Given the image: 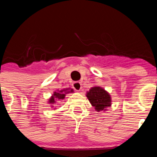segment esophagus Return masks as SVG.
Returning <instances> with one entry per match:
<instances>
[{
	"label": "esophagus",
	"mask_w": 157,
	"mask_h": 157,
	"mask_svg": "<svg viewBox=\"0 0 157 157\" xmlns=\"http://www.w3.org/2000/svg\"><path fill=\"white\" fill-rule=\"evenodd\" d=\"M73 88H74L76 91H80L82 89V84L79 82H75L73 83Z\"/></svg>",
	"instance_id": "34e87169"
}]
</instances>
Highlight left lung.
Listing matches in <instances>:
<instances>
[{
	"label": "left lung",
	"mask_w": 157,
	"mask_h": 157,
	"mask_svg": "<svg viewBox=\"0 0 157 157\" xmlns=\"http://www.w3.org/2000/svg\"><path fill=\"white\" fill-rule=\"evenodd\" d=\"M86 97L97 112L106 111L108 107L112 105V98L105 89L100 86H94L86 92Z\"/></svg>",
	"instance_id": "left-lung-1"
}]
</instances>
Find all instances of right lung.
Segmentation results:
<instances>
[{
    "mask_svg": "<svg viewBox=\"0 0 157 157\" xmlns=\"http://www.w3.org/2000/svg\"><path fill=\"white\" fill-rule=\"evenodd\" d=\"M69 93H74V90H72L71 88H67L61 90H56L52 94V95L51 96V98L48 100V103L49 105H51V107L53 108L54 105L56 104V101H60V100H63L65 98V96L66 94H69Z\"/></svg>",
    "mask_w": 157,
    "mask_h": 157,
    "instance_id": "obj_1",
    "label": "right lung"
}]
</instances>
